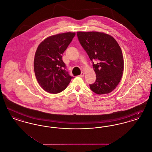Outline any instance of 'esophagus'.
<instances>
[{
  "label": "esophagus",
  "instance_id": "34e87169",
  "mask_svg": "<svg viewBox=\"0 0 152 152\" xmlns=\"http://www.w3.org/2000/svg\"><path fill=\"white\" fill-rule=\"evenodd\" d=\"M84 72H82L81 73V74H80V76L81 77H83L84 76Z\"/></svg>",
  "mask_w": 152,
  "mask_h": 152
}]
</instances>
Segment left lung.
Wrapping results in <instances>:
<instances>
[{"mask_svg":"<svg viewBox=\"0 0 152 152\" xmlns=\"http://www.w3.org/2000/svg\"><path fill=\"white\" fill-rule=\"evenodd\" d=\"M81 45L93 63L96 80L91 89L98 94L113 91L120 83L124 70L121 49L116 40L107 34L92 31L77 32ZM96 60L97 64L93 61Z\"/></svg>","mask_w":152,"mask_h":152,"instance_id":"obj_1","label":"left lung"}]
</instances>
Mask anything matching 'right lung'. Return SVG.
I'll return each mask as SVG.
<instances>
[{"mask_svg": "<svg viewBox=\"0 0 152 152\" xmlns=\"http://www.w3.org/2000/svg\"><path fill=\"white\" fill-rule=\"evenodd\" d=\"M75 35L65 32L52 35L37 47L34 62L35 74L40 87L48 93L62 92L73 78L65 70L62 55Z\"/></svg>", "mask_w": 152, "mask_h": 152, "instance_id": "right-lung-1", "label": "right lung"}]
</instances>
